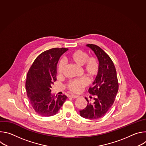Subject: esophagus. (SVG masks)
Returning a JSON list of instances; mask_svg holds the SVG:
<instances>
[{"mask_svg": "<svg viewBox=\"0 0 146 146\" xmlns=\"http://www.w3.org/2000/svg\"><path fill=\"white\" fill-rule=\"evenodd\" d=\"M70 97H71L72 98H73V99H76V98H78V96H77V95H70Z\"/></svg>", "mask_w": 146, "mask_h": 146, "instance_id": "1", "label": "esophagus"}]
</instances>
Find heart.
Masks as SVG:
<instances>
[{
    "instance_id": "b5f03b06",
    "label": "heart",
    "mask_w": 146,
    "mask_h": 146,
    "mask_svg": "<svg viewBox=\"0 0 146 146\" xmlns=\"http://www.w3.org/2000/svg\"><path fill=\"white\" fill-rule=\"evenodd\" d=\"M72 63L82 66V70L91 80L95 79L98 75L100 70L99 59L95 56L88 57V54L81 50H76L72 52L68 56ZM65 68L64 60H60L58 65V72L61 74ZM89 84V81L86 77L70 80L68 84V89L74 93H78L82 91Z\"/></svg>"
}]
</instances>
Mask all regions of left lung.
<instances>
[{"label":"left lung","mask_w":146,"mask_h":146,"mask_svg":"<svg viewBox=\"0 0 146 146\" xmlns=\"http://www.w3.org/2000/svg\"><path fill=\"white\" fill-rule=\"evenodd\" d=\"M94 51L100 63V70L93 86L88 92L92 95L87 107L80 111V115L86 119H96L105 115L115 100L118 90V81L116 69L110 57L99 46L87 44Z\"/></svg>","instance_id":"obj_1"}]
</instances>
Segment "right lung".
I'll list each match as a JSON object with an SVG mask.
<instances>
[{
	"mask_svg": "<svg viewBox=\"0 0 146 146\" xmlns=\"http://www.w3.org/2000/svg\"><path fill=\"white\" fill-rule=\"evenodd\" d=\"M66 48H53L41 53L31 65L25 87L31 106L38 115L50 117L56 114L68 98L65 95H51V88L56 80V65Z\"/></svg>",
	"mask_w": 146,
	"mask_h": 146,
	"instance_id": "right-lung-1",
	"label": "right lung"
}]
</instances>
